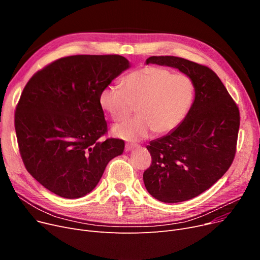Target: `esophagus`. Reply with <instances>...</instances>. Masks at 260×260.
<instances>
[{
    "instance_id": "1",
    "label": "esophagus",
    "mask_w": 260,
    "mask_h": 260,
    "mask_svg": "<svg viewBox=\"0 0 260 260\" xmlns=\"http://www.w3.org/2000/svg\"><path fill=\"white\" fill-rule=\"evenodd\" d=\"M138 146V144H136V143H126L125 144V149L126 151H132V149H134L135 147H137Z\"/></svg>"
}]
</instances>
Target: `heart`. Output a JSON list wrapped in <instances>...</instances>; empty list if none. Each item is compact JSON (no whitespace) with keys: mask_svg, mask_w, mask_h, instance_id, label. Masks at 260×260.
Instances as JSON below:
<instances>
[{"mask_svg":"<svg viewBox=\"0 0 260 260\" xmlns=\"http://www.w3.org/2000/svg\"><path fill=\"white\" fill-rule=\"evenodd\" d=\"M195 97L193 80L160 66H143L123 79V87L108 85L99 94L100 106L114 121L126 119L137 106L138 116L113 128L118 138L142 140L154 131L167 134L183 120Z\"/></svg>","mask_w":260,"mask_h":260,"instance_id":"b5f03b06","label":"heart"}]
</instances>
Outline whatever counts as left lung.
Returning a JSON list of instances; mask_svg holds the SVG:
<instances>
[{
    "mask_svg": "<svg viewBox=\"0 0 260 260\" xmlns=\"http://www.w3.org/2000/svg\"><path fill=\"white\" fill-rule=\"evenodd\" d=\"M149 63L178 68L195 85V100L181 124L146 146L152 156L143 173L147 192L162 202H181L209 189L231 167L239 109L208 66L174 56L149 57Z\"/></svg>",
    "mask_w": 260,
    "mask_h": 260,
    "instance_id": "1",
    "label": "left lung"
}]
</instances>
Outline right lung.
Wrapping results in <instances>:
<instances>
[{
	"label": "right lung",
	"instance_id": "obj_1",
	"mask_svg": "<svg viewBox=\"0 0 260 260\" xmlns=\"http://www.w3.org/2000/svg\"><path fill=\"white\" fill-rule=\"evenodd\" d=\"M128 67L119 54H78L53 61L27 82L15 114L19 149L26 170L50 192L85 196L123 153V140H101L107 123L99 94Z\"/></svg>",
	"mask_w": 260,
	"mask_h": 260
}]
</instances>
